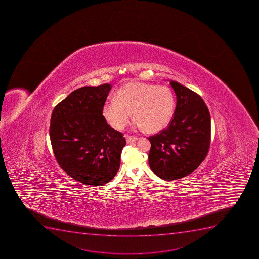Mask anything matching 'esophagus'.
I'll return each mask as SVG.
<instances>
[{
  "instance_id": "34e87169",
  "label": "esophagus",
  "mask_w": 259,
  "mask_h": 259,
  "mask_svg": "<svg viewBox=\"0 0 259 259\" xmlns=\"http://www.w3.org/2000/svg\"><path fill=\"white\" fill-rule=\"evenodd\" d=\"M125 140L127 142V144H132V143H134V142H136L137 140H139V138L125 135Z\"/></svg>"
}]
</instances>
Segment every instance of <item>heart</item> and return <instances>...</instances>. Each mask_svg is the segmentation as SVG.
Returning <instances> with one entry per match:
<instances>
[{
	"instance_id": "b5f03b06",
	"label": "heart",
	"mask_w": 259,
	"mask_h": 259,
	"mask_svg": "<svg viewBox=\"0 0 259 259\" xmlns=\"http://www.w3.org/2000/svg\"><path fill=\"white\" fill-rule=\"evenodd\" d=\"M175 110L176 97L169 88L134 82L120 88L115 99L105 101L103 114L112 127L121 130L133 112L135 127L157 133L169 125Z\"/></svg>"
}]
</instances>
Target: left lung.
<instances>
[{
    "label": "left lung",
    "mask_w": 259,
    "mask_h": 259,
    "mask_svg": "<svg viewBox=\"0 0 259 259\" xmlns=\"http://www.w3.org/2000/svg\"><path fill=\"white\" fill-rule=\"evenodd\" d=\"M169 84L177 95L174 116L166 129L149 138V166L165 181L194 171L207 156L211 136L209 110L201 96L179 82Z\"/></svg>",
    "instance_id": "1"
}]
</instances>
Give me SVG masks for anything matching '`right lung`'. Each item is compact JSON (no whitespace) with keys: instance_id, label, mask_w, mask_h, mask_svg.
I'll list each match as a JSON object with an SVG mask.
<instances>
[{"instance_id":"obj_1","label":"right lung","mask_w":259,"mask_h":259,"mask_svg":"<svg viewBox=\"0 0 259 259\" xmlns=\"http://www.w3.org/2000/svg\"><path fill=\"white\" fill-rule=\"evenodd\" d=\"M111 85L74 90L52 111L50 138L60 166L77 182L103 186L115 177L125 139L102 115Z\"/></svg>"}]
</instances>
